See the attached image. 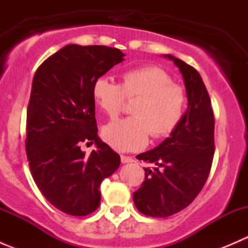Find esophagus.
<instances>
[{
    "label": "esophagus",
    "mask_w": 248,
    "mask_h": 248,
    "mask_svg": "<svg viewBox=\"0 0 248 248\" xmlns=\"http://www.w3.org/2000/svg\"><path fill=\"white\" fill-rule=\"evenodd\" d=\"M121 162L122 163H132V162H134V158L129 156H121Z\"/></svg>",
    "instance_id": "1"
}]
</instances>
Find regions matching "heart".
<instances>
[{
  "instance_id": "1",
  "label": "heart",
  "mask_w": 248,
  "mask_h": 248,
  "mask_svg": "<svg viewBox=\"0 0 248 248\" xmlns=\"http://www.w3.org/2000/svg\"><path fill=\"white\" fill-rule=\"evenodd\" d=\"M121 85L109 77L97 78L92 85L94 102L107 115L116 116L124 98H137L133 115L115 120L103 129V138L121 152L134 151L146 145L149 133L154 138L170 134L186 110V92L172 84V78L159 67L146 66L124 72Z\"/></svg>"
}]
</instances>
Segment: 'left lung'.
Returning a JSON list of instances; mask_svg holds the SVG:
<instances>
[{
	"instance_id": "1",
	"label": "left lung",
	"mask_w": 248,
	"mask_h": 248,
	"mask_svg": "<svg viewBox=\"0 0 248 248\" xmlns=\"http://www.w3.org/2000/svg\"><path fill=\"white\" fill-rule=\"evenodd\" d=\"M168 57L184 78L188 106L184 117L158 146L137 156L155 168L145 169V181L133 193L141 214L168 217L196 199L211 169L215 152V120L209 93L201 74L171 55Z\"/></svg>"
}]
</instances>
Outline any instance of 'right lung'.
<instances>
[{
  "mask_svg": "<svg viewBox=\"0 0 248 248\" xmlns=\"http://www.w3.org/2000/svg\"><path fill=\"white\" fill-rule=\"evenodd\" d=\"M126 55L116 47L68 44L46 59L32 81L26 155L34 182L59 210L86 216L101 204V184L120 156L97 136L92 85ZM82 142L96 144L90 156Z\"/></svg>",
  "mask_w": 248,
  "mask_h": 248,
  "instance_id": "obj_1",
  "label": "right lung"
}]
</instances>
